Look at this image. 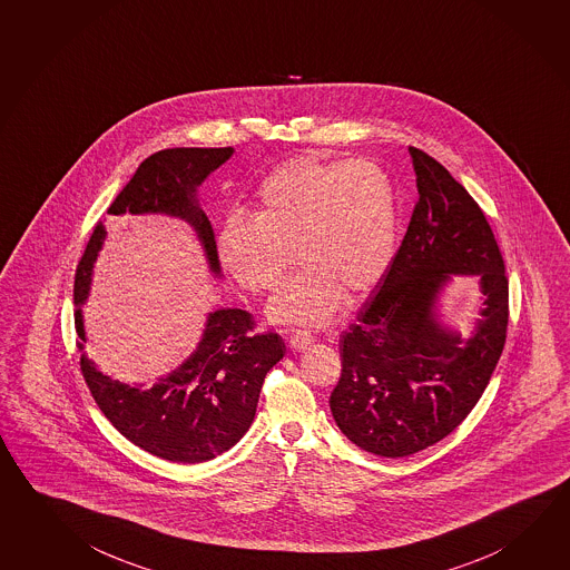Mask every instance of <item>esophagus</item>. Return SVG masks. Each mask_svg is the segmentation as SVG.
Returning a JSON list of instances; mask_svg holds the SVG:
<instances>
[{
  "mask_svg": "<svg viewBox=\"0 0 570 570\" xmlns=\"http://www.w3.org/2000/svg\"><path fill=\"white\" fill-rule=\"evenodd\" d=\"M313 342H315L313 333L305 332V330L291 333V347H295V350H307Z\"/></svg>",
  "mask_w": 570,
  "mask_h": 570,
  "instance_id": "esophagus-1",
  "label": "esophagus"
}]
</instances>
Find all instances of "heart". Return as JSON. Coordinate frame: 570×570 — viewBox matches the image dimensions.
<instances>
[{"label": "heart", "mask_w": 570, "mask_h": 570, "mask_svg": "<svg viewBox=\"0 0 570 570\" xmlns=\"http://www.w3.org/2000/svg\"><path fill=\"white\" fill-rule=\"evenodd\" d=\"M397 205L390 175L372 160L297 156L259 188L248 223L218 233V259L240 289L261 295L291 267L301 273L273 297L277 322L320 325L343 299H360L383 279L395 255Z\"/></svg>", "instance_id": "b5f03b06"}]
</instances>
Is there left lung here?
<instances>
[{
  "label": "left lung",
  "instance_id": "left-lung-1",
  "mask_svg": "<svg viewBox=\"0 0 570 570\" xmlns=\"http://www.w3.org/2000/svg\"><path fill=\"white\" fill-rule=\"evenodd\" d=\"M417 203L390 269L340 337L342 375L330 405L365 452L402 458L452 434L484 394L508 332V277L487 215L466 188L410 146ZM452 272L478 274L488 295L464 343L433 315Z\"/></svg>",
  "mask_w": 570,
  "mask_h": 570
}]
</instances>
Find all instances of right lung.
<instances>
[{
    "instance_id": "1",
    "label": "right lung",
    "mask_w": 570,
    "mask_h": 570,
    "mask_svg": "<svg viewBox=\"0 0 570 570\" xmlns=\"http://www.w3.org/2000/svg\"><path fill=\"white\" fill-rule=\"evenodd\" d=\"M233 148H166L148 156L136 168L110 215L166 213L188 220L207 250L210 269L218 273L217 243L207 215L198 208L195 190ZM106 228L94 227L73 277V303L88 295L92 263L102 247ZM73 323L82 350V311ZM285 343L279 333L257 332L253 313L218 309L210 313L203 342L175 373L153 387H130L98 372L82 355L86 385L108 422L126 440L148 454L180 464H198L227 452L245 435L259 404L265 375L283 360Z\"/></svg>"
}]
</instances>
